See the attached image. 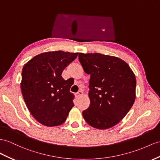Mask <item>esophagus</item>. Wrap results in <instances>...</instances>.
Masks as SVG:
<instances>
[{
	"label": "esophagus",
	"mask_w": 160,
	"mask_h": 160,
	"mask_svg": "<svg viewBox=\"0 0 160 160\" xmlns=\"http://www.w3.org/2000/svg\"><path fill=\"white\" fill-rule=\"evenodd\" d=\"M83 95V92L82 91H79L78 92H77V96L78 97H81V96H82Z\"/></svg>",
	"instance_id": "obj_1"
}]
</instances>
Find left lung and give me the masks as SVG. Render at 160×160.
<instances>
[{
    "mask_svg": "<svg viewBox=\"0 0 160 160\" xmlns=\"http://www.w3.org/2000/svg\"><path fill=\"white\" fill-rule=\"evenodd\" d=\"M84 71L91 75L90 105L82 112L93 128L108 129L118 124L133 105L136 78L128 63L118 57L100 53L79 52Z\"/></svg>",
    "mask_w": 160,
    "mask_h": 160,
    "instance_id": "left-lung-1",
    "label": "left lung"
}]
</instances>
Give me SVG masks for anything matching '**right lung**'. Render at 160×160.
Returning <instances> with one entry per match:
<instances>
[{
	"mask_svg": "<svg viewBox=\"0 0 160 160\" xmlns=\"http://www.w3.org/2000/svg\"><path fill=\"white\" fill-rule=\"evenodd\" d=\"M77 56L78 52H46L24 65L21 82L23 99L32 116L44 126L62 124L74 105L70 83L61 73Z\"/></svg>",
	"mask_w": 160,
	"mask_h": 160,
	"instance_id": "obj_1",
	"label": "right lung"
}]
</instances>
